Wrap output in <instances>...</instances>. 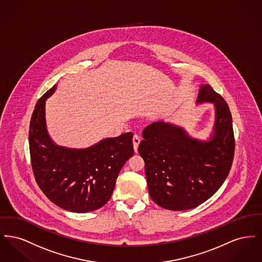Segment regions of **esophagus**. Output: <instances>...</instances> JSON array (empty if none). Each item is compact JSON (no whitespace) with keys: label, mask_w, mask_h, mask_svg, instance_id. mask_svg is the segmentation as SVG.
I'll use <instances>...</instances> for the list:
<instances>
[{"label":"esophagus","mask_w":262,"mask_h":262,"mask_svg":"<svg viewBox=\"0 0 262 262\" xmlns=\"http://www.w3.org/2000/svg\"><path fill=\"white\" fill-rule=\"evenodd\" d=\"M140 140H141V138L140 137L138 136V135H135L134 137H133V142H134V148H135V151L137 152V148H138V144L140 143Z\"/></svg>","instance_id":"1"}]
</instances>
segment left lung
Listing matches in <instances>:
<instances>
[{
    "label": "left lung",
    "mask_w": 262,
    "mask_h": 262,
    "mask_svg": "<svg viewBox=\"0 0 262 262\" xmlns=\"http://www.w3.org/2000/svg\"><path fill=\"white\" fill-rule=\"evenodd\" d=\"M215 105L214 133L209 141L188 137L179 126L153 123L142 132L138 153L145 163L152 200L165 209L194 208L223 185L232 167L235 137L232 115L224 98L201 85L198 103Z\"/></svg>",
    "instance_id": "left-lung-1"
}]
</instances>
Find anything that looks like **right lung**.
Wrapping results in <instances>:
<instances>
[{"instance_id":"obj_1","label":"right lung","mask_w":262,"mask_h":262,"mask_svg":"<svg viewBox=\"0 0 262 262\" xmlns=\"http://www.w3.org/2000/svg\"><path fill=\"white\" fill-rule=\"evenodd\" d=\"M56 85L38 100L29 125L32 171L41 190L68 211L85 213L111 199L122 167L135 153L133 133L106 138L86 149H70L53 143L45 124V101Z\"/></svg>"}]
</instances>
